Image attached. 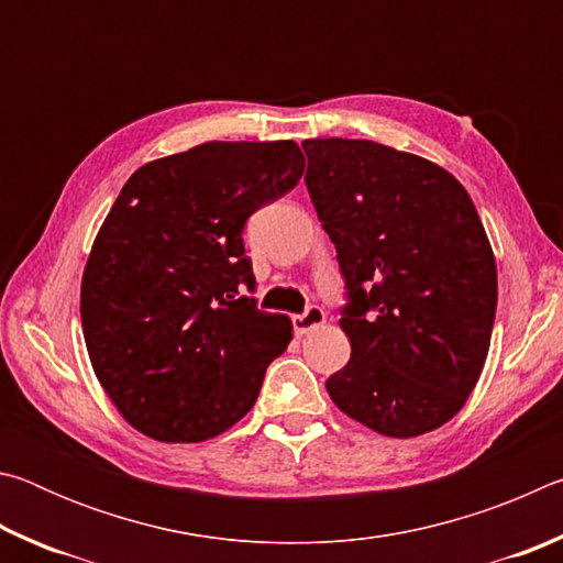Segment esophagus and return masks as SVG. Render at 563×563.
I'll return each mask as SVG.
<instances>
[{
	"mask_svg": "<svg viewBox=\"0 0 563 563\" xmlns=\"http://www.w3.org/2000/svg\"><path fill=\"white\" fill-rule=\"evenodd\" d=\"M325 310L322 308H316V305H312V308H308L302 312V316H295L292 318V330H295V335H308L310 330H316V328H320L322 322H325Z\"/></svg>",
	"mask_w": 563,
	"mask_h": 563,
	"instance_id": "obj_1",
	"label": "esophagus"
}]
</instances>
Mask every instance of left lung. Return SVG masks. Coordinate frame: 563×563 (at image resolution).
<instances>
[{"mask_svg": "<svg viewBox=\"0 0 563 563\" xmlns=\"http://www.w3.org/2000/svg\"><path fill=\"white\" fill-rule=\"evenodd\" d=\"M312 206L335 243L352 355L325 387L385 437L432 432L482 375L497 312V263L450 170L365 139H308Z\"/></svg>", "mask_w": 563, "mask_h": 563, "instance_id": "8db88e82", "label": "left lung"}]
</instances>
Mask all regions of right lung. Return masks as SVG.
Instances as JSON below:
<instances>
[{
    "instance_id": "add662e5",
    "label": "right lung",
    "mask_w": 563,
    "mask_h": 563,
    "mask_svg": "<svg viewBox=\"0 0 563 563\" xmlns=\"http://www.w3.org/2000/svg\"><path fill=\"white\" fill-rule=\"evenodd\" d=\"M295 141H208L141 166L99 228L81 328L103 393L158 442H203L251 412L292 322L253 298L243 225L298 186Z\"/></svg>"
}]
</instances>
